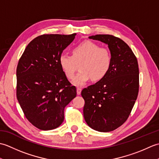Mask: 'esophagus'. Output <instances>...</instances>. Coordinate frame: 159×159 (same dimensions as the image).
<instances>
[{
	"label": "esophagus",
	"instance_id": "1",
	"mask_svg": "<svg viewBox=\"0 0 159 159\" xmlns=\"http://www.w3.org/2000/svg\"><path fill=\"white\" fill-rule=\"evenodd\" d=\"M81 91H82L81 88H80V87H78V88L76 89V92H77L78 95H80V93H81Z\"/></svg>",
	"mask_w": 159,
	"mask_h": 159
}]
</instances>
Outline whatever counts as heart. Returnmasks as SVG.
<instances>
[{"label":"heart","mask_w":159,"mask_h":159,"mask_svg":"<svg viewBox=\"0 0 159 159\" xmlns=\"http://www.w3.org/2000/svg\"><path fill=\"white\" fill-rule=\"evenodd\" d=\"M81 61L80 71L72 79V83L77 86L85 85L90 79L93 81L102 79L110 69L112 57L109 49L87 40L74 47L72 55L62 53L59 57L61 68L69 79L74 76L77 63Z\"/></svg>","instance_id":"1"}]
</instances>
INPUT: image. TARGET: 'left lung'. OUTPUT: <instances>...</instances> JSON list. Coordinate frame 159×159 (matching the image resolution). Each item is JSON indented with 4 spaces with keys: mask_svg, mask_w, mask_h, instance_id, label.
I'll use <instances>...</instances> for the list:
<instances>
[{
    "mask_svg": "<svg viewBox=\"0 0 159 159\" xmlns=\"http://www.w3.org/2000/svg\"><path fill=\"white\" fill-rule=\"evenodd\" d=\"M89 38L108 45L112 62L102 79L82 90L83 116L92 129L110 132L127 120L135 103L139 86V66L135 55L122 39L111 35Z\"/></svg>",
    "mask_w": 159,
    "mask_h": 159,
    "instance_id": "8db88e82",
    "label": "left lung"
}]
</instances>
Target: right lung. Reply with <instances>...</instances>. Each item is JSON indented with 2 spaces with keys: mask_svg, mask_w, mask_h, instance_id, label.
<instances>
[{
  "mask_svg": "<svg viewBox=\"0 0 159 159\" xmlns=\"http://www.w3.org/2000/svg\"><path fill=\"white\" fill-rule=\"evenodd\" d=\"M71 35L44 34L30 42L16 69V96L30 122L43 130L59 127L64 109L76 96L59 63L63 50L75 38Z\"/></svg>",
  "mask_w": 159,
  "mask_h": 159,
  "instance_id": "obj_1",
  "label": "right lung"
}]
</instances>
